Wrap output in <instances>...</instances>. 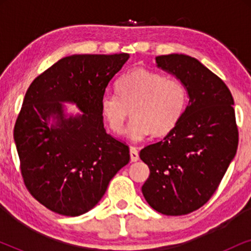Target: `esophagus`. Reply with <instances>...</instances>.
Segmentation results:
<instances>
[{
  "label": "esophagus",
  "mask_w": 251,
  "mask_h": 251,
  "mask_svg": "<svg viewBox=\"0 0 251 251\" xmlns=\"http://www.w3.org/2000/svg\"><path fill=\"white\" fill-rule=\"evenodd\" d=\"M130 160L131 162H137L139 160V154L136 147H130Z\"/></svg>",
  "instance_id": "34e87169"
}]
</instances>
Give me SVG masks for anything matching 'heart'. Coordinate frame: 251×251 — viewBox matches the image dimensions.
Segmentation results:
<instances>
[{"label": "heart", "mask_w": 251, "mask_h": 251, "mask_svg": "<svg viewBox=\"0 0 251 251\" xmlns=\"http://www.w3.org/2000/svg\"><path fill=\"white\" fill-rule=\"evenodd\" d=\"M186 100L187 91L180 80L135 68L119 78L116 94L101 96L100 113L109 130L121 135L131 109L133 118L126 135L132 140H142L151 132L154 136L169 133L180 121Z\"/></svg>", "instance_id": "b5f03b06"}]
</instances>
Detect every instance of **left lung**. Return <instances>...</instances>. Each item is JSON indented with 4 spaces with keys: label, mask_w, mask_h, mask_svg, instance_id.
Listing matches in <instances>:
<instances>
[{
    "label": "left lung",
    "mask_w": 251,
    "mask_h": 251,
    "mask_svg": "<svg viewBox=\"0 0 251 251\" xmlns=\"http://www.w3.org/2000/svg\"><path fill=\"white\" fill-rule=\"evenodd\" d=\"M156 66L183 82L188 104L178 125L161 140L140 151L150 168L143 185L151 207L167 216L201 208L217 190L239 143L231 91L198 59L171 53Z\"/></svg>",
    "instance_id": "left-lung-1"
}]
</instances>
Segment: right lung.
<instances>
[{
	"label": "right lung",
	"mask_w": 251,
	"mask_h": 251,
	"mask_svg": "<svg viewBox=\"0 0 251 251\" xmlns=\"http://www.w3.org/2000/svg\"><path fill=\"white\" fill-rule=\"evenodd\" d=\"M128 59V53L65 57L26 91L13 138L27 190L51 211L71 217L89 211L128 164L129 147L106 132L100 113L106 87ZM61 102L82 113L66 118Z\"/></svg>",
	"instance_id": "1"
}]
</instances>
